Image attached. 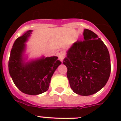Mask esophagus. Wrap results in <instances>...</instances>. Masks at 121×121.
<instances>
[{"mask_svg": "<svg viewBox=\"0 0 121 121\" xmlns=\"http://www.w3.org/2000/svg\"><path fill=\"white\" fill-rule=\"evenodd\" d=\"M57 55H58V56L59 57V58H60V60L61 61H63L65 58V53L64 51H60L58 52L57 53Z\"/></svg>", "mask_w": 121, "mask_h": 121, "instance_id": "1", "label": "esophagus"}]
</instances>
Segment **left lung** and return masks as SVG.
I'll return each instance as SVG.
<instances>
[{
  "label": "left lung",
  "instance_id": "left-lung-1",
  "mask_svg": "<svg viewBox=\"0 0 121 121\" xmlns=\"http://www.w3.org/2000/svg\"><path fill=\"white\" fill-rule=\"evenodd\" d=\"M83 41L74 43L63 64L70 87L75 93L88 96L101 90L111 74V60L107 46L93 31L85 29Z\"/></svg>",
  "mask_w": 121,
  "mask_h": 121
}]
</instances>
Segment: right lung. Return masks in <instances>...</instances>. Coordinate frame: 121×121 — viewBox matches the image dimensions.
Here are the masks:
<instances>
[{
	"mask_svg": "<svg viewBox=\"0 0 121 121\" xmlns=\"http://www.w3.org/2000/svg\"><path fill=\"white\" fill-rule=\"evenodd\" d=\"M29 30L14 42L9 60V72L14 84L26 94L36 95L47 91L51 78L61 63L57 56L43 57L26 63L23 59Z\"/></svg>",
	"mask_w": 121,
	"mask_h": 121,
	"instance_id": "add662e5",
	"label": "right lung"
}]
</instances>
